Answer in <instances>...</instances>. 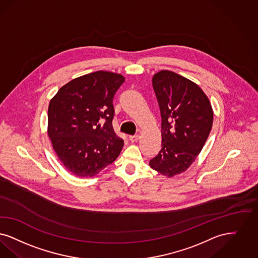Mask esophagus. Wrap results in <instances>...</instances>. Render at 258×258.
Returning <instances> with one entry per match:
<instances>
[{"label":"esophagus","instance_id":"obj_1","mask_svg":"<svg viewBox=\"0 0 258 258\" xmlns=\"http://www.w3.org/2000/svg\"><path fill=\"white\" fill-rule=\"evenodd\" d=\"M139 139H140V135H132V136H129V140H130L132 143L137 142Z\"/></svg>","mask_w":258,"mask_h":258}]
</instances>
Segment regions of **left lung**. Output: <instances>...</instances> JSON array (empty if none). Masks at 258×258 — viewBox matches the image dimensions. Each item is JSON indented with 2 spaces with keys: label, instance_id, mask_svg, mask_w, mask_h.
Returning a JSON list of instances; mask_svg holds the SVG:
<instances>
[{
  "label": "left lung",
  "instance_id": "1",
  "mask_svg": "<svg viewBox=\"0 0 258 258\" xmlns=\"http://www.w3.org/2000/svg\"><path fill=\"white\" fill-rule=\"evenodd\" d=\"M162 117V148L149 166L172 177L185 171L202 151L213 124L203 90L189 79L162 70L152 78Z\"/></svg>",
  "mask_w": 258,
  "mask_h": 258
}]
</instances>
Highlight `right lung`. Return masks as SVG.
I'll list each match as a JSON object with an SVG mask.
<instances>
[{
  "label": "right lung",
  "instance_id": "add662e5",
  "mask_svg": "<svg viewBox=\"0 0 258 258\" xmlns=\"http://www.w3.org/2000/svg\"><path fill=\"white\" fill-rule=\"evenodd\" d=\"M123 76L96 71L61 87L48 108V136L63 166L92 177L118 157L123 140L114 133L112 99Z\"/></svg>",
  "mask_w": 258,
  "mask_h": 258
}]
</instances>
